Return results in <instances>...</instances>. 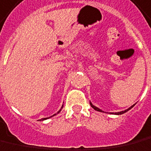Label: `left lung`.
Segmentation results:
<instances>
[{"label":"left lung","instance_id":"8db88e82","mask_svg":"<svg viewBox=\"0 0 151 151\" xmlns=\"http://www.w3.org/2000/svg\"><path fill=\"white\" fill-rule=\"evenodd\" d=\"M90 105H91V107H92V108L95 109V110H96V111H100V112H103V111H102L101 109H100L97 108V107H96V106L92 105V104H91V102H90ZM135 105H136V104H134L133 105H132L130 108H128L127 109H126V110H124V111H120V112H117V113H111V114H118V115H119V114H124V113H126L127 111H128L129 109H131L132 108V107H133Z\"/></svg>","mask_w":151,"mask_h":151}]
</instances>
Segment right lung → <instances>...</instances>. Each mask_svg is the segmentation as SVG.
I'll return each mask as SVG.
<instances>
[{"instance_id":"obj_1","label":"right lung","mask_w":151,"mask_h":151,"mask_svg":"<svg viewBox=\"0 0 151 151\" xmlns=\"http://www.w3.org/2000/svg\"><path fill=\"white\" fill-rule=\"evenodd\" d=\"M62 108H63V105H62V107H61V109H62ZM61 109H60V110H59V111H58V112H57V114H59V113L60 112V111H61ZM53 114V115H52V116H55V115H56V114ZM52 116H50V117H52ZM48 119V118H44V119H40V121H41V120H42V121H43V120H45V119Z\"/></svg>"}]
</instances>
